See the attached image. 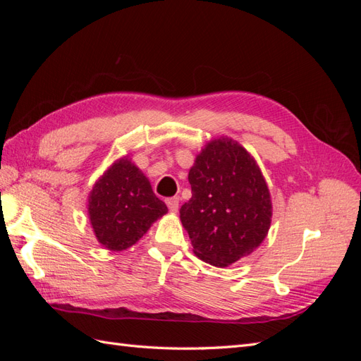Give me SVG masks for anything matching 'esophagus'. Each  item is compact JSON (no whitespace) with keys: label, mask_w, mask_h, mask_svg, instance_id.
<instances>
[{"label":"esophagus","mask_w":361,"mask_h":361,"mask_svg":"<svg viewBox=\"0 0 361 361\" xmlns=\"http://www.w3.org/2000/svg\"><path fill=\"white\" fill-rule=\"evenodd\" d=\"M166 203H167L169 209L171 212H178V209H179V197H170V199L166 200Z\"/></svg>","instance_id":"esophagus-1"}]
</instances>
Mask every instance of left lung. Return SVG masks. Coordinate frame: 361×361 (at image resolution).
Listing matches in <instances>:
<instances>
[{
  "instance_id": "left-lung-1",
  "label": "left lung",
  "mask_w": 361,
  "mask_h": 361,
  "mask_svg": "<svg viewBox=\"0 0 361 361\" xmlns=\"http://www.w3.org/2000/svg\"><path fill=\"white\" fill-rule=\"evenodd\" d=\"M188 180L192 197L179 212L194 255L228 267L253 253L272 216L271 194L255 158L238 141L215 138L195 157Z\"/></svg>"
}]
</instances>
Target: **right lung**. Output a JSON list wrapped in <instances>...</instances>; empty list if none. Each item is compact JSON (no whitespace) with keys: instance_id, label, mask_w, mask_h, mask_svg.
<instances>
[{"instance_id":"right-lung-1","label":"right lung","mask_w":361,"mask_h":361,"mask_svg":"<svg viewBox=\"0 0 361 361\" xmlns=\"http://www.w3.org/2000/svg\"><path fill=\"white\" fill-rule=\"evenodd\" d=\"M169 212L150 182L128 157L113 162L89 194V218L96 239L111 251L133 247Z\"/></svg>"}]
</instances>
